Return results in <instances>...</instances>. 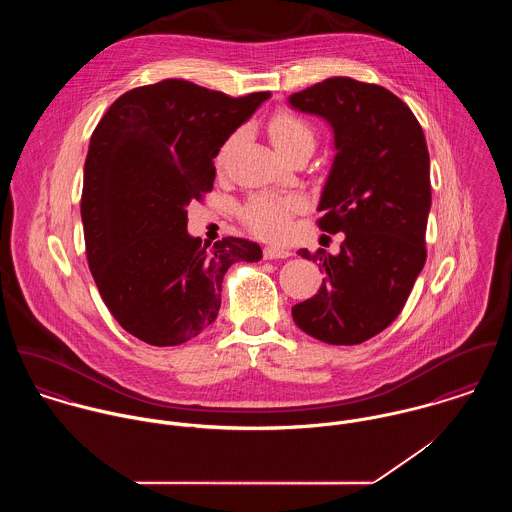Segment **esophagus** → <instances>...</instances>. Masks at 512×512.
Instances as JSON below:
<instances>
[{
	"mask_svg": "<svg viewBox=\"0 0 512 512\" xmlns=\"http://www.w3.org/2000/svg\"><path fill=\"white\" fill-rule=\"evenodd\" d=\"M262 254H264V260H282V258H290L292 256L290 250L280 248V246H266Z\"/></svg>",
	"mask_w": 512,
	"mask_h": 512,
	"instance_id": "1",
	"label": "esophagus"
}]
</instances>
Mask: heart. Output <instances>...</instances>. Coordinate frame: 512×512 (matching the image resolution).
Masks as SVG:
<instances>
[{"instance_id": "obj_1", "label": "heart", "mask_w": 512, "mask_h": 512, "mask_svg": "<svg viewBox=\"0 0 512 512\" xmlns=\"http://www.w3.org/2000/svg\"><path fill=\"white\" fill-rule=\"evenodd\" d=\"M270 140L276 149L286 155L293 147L305 142H313V128L293 112H278L268 124ZM236 136H232L220 149L219 161L234 144ZM303 209V201L297 195H256L242 209L240 219L258 236L274 240L288 234L292 217Z\"/></svg>"}]
</instances>
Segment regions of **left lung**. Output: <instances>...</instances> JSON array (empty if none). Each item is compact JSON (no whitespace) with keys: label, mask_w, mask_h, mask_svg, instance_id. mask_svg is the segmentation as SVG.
<instances>
[{"label":"left lung","mask_w":512,"mask_h":512,"mask_svg":"<svg viewBox=\"0 0 512 512\" xmlns=\"http://www.w3.org/2000/svg\"><path fill=\"white\" fill-rule=\"evenodd\" d=\"M335 134L319 228L345 232L337 256L297 254L325 270L313 297L292 307L295 325L329 345H359L402 311L426 264L432 207L430 153L420 122L390 90L333 76L290 96Z\"/></svg>","instance_id":"left-lung-1"}]
</instances>
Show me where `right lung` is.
I'll return each mask as SVG.
<instances>
[{
	"label": "right lung",
	"instance_id": "obj_1",
	"mask_svg": "<svg viewBox=\"0 0 512 512\" xmlns=\"http://www.w3.org/2000/svg\"><path fill=\"white\" fill-rule=\"evenodd\" d=\"M270 96L167 78L122 94L92 132L80 199L88 268L114 319L147 345L195 339L217 319L226 270L262 258L244 238L189 236L187 205L213 189L220 147Z\"/></svg>",
	"mask_w": 512,
	"mask_h": 512
}]
</instances>
